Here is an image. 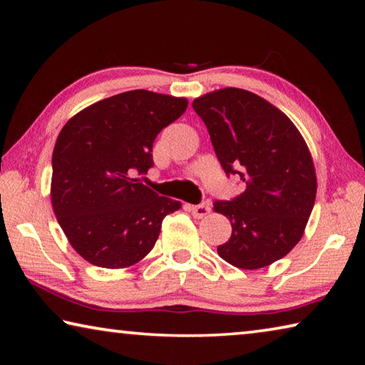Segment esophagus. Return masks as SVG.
Segmentation results:
<instances>
[{"instance_id": "obj_1", "label": "esophagus", "mask_w": 365, "mask_h": 365, "mask_svg": "<svg viewBox=\"0 0 365 365\" xmlns=\"http://www.w3.org/2000/svg\"><path fill=\"white\" fill-rule=\"evenodd\" d=\"M210 202H204V204H199V205H191L190 207V212H191V215L195 216V218H197V220H200V218H204V216H207L208 213H210Z\"/></svg>"}]
</instances>
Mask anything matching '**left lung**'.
Instances as JSON below:
<instances>
[{"label": "left lung", "instance_id": "obj_1", "mask_svg": "<svg viewBox=\"0 0 365 365\" xmlns=\"http://www.w3.org/2000/svg\"><path fill=\"white\" fill-rule=\"evenodd\" d=\"M192 108L226 174L245 182L242 195L213 204L232 224L220 257L242 269L268 267L304 235L317 196L311 150L294 123L254 92L222 88L197 97Z\"/></svg>", "mask_w": 365, "mask_h": 365}]
</instances>
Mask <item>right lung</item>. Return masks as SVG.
<instances>
[{
	"label": "right lung",
	"instance_id": "1",
	"mask_svg": "<svg viewBox=\"0 0 365 365\" xmlns=\"http://www.w3.org/2000/svg\"><path fill=\"white\" fill-rule=\"evenodd\" d=\"M188 100L136 89L100 100L67 120L53 149L51 205L68 243L100 268L136 265L152 251L180 200L139 182L160 131Z\"/></svg>",
	"mask_w": 365,
	"mask_h": 365
}]
</instances>
